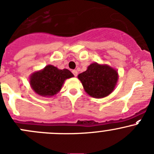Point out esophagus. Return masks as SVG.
I'll return each mask as SVG.
<instances>
[{
  "instance_id": "esophagus-1",
  "label": "esophagus",
  "mask_w": 154,
  "mask_h": 154,
  "mask_svg": "<svg viewBox=\"0 0 154 154\" xmlns=\"http://www.w3.org/2000/svg\"><path fill=\"white\" fill-rule=\"evenodd\" d=\"M72 73H73V74H74V75L75 76V77H77V74H78V73H77V71H76V70H74V71H72Z\"/></svg>"
}]
</instances>
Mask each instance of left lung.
Segmentation results:
<instances>
[{"label":"left lung","mask_w":154,"mask_h":154,"mask_svg":"<svg viewBox=\"0 0 154 154\" xmlns=\"http://www.w3.org/2000/svg\"><path fill=\"white\" fill-rule=\"evenodd\" d=\"M77 77L88 95L95 98H102L113 92L119 76L117 70L110 65L94 62Z\"/></svg>","instance_id":"1"}]
</instances>
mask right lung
Instances as JSON below:
<instances>
[{
	"label": "right lung",
	"mask_w": 154,
	"mask_h": 154,
	"mask_svg": "<svg viewBox=\"0 0 154 154\" xmlns=\"http://www.w3.org/2000/svg\"><path fill=\"white\" fill-rule=\"evenodd\" d=\"M73 77L74 74L69 70H61L48 65L42 70L32 73L29 83L36 93L41 96L50 97L60 92L66 79Z\"/></svg>",
	"instance_id": "1"
}]
</instances>
